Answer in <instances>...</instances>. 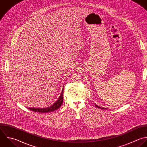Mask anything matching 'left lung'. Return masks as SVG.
Segmentation results:
<instances>
[{
	"mask_svg": "<svg viewBox=\"0 0 147 147\" xmlns=\"http://www.w3.org/2000/svg\"><path fill=\"white\" fill-rule=\"evenodd\" d=\"M95 106H96V107H98V108H100V109H103V108H101V107H99V106H97V105H95Z\"/></svg>",
	"mask_w": 147,
	"mask_h": 147,
	"instance_id": "left-lung-1",
	"label": "left lung"
}]
</instances>
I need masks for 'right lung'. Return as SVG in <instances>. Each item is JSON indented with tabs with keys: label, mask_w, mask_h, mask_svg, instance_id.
Masks as SVG:
<instances>
[{
	"label": "right lung",
	"mask_w": 147,
	"mask_h": 147,
	"mask_svg": "<svg viewBox=\"0 0 147 147\" xmlns=\"http://www.w3.org/2000/svg\"><path fill=\"white\" fill-rule=\"evenodd\" d=\"M63 89L61 95L58 99V100L51 106L48 107L47 108H29V110L33 111H36V112H38V113H48V112H51L53 111H55L57 109H58L63 104Z\"/></svg>",
	"instance_id": "right-lung-1"
}]
</instances>
